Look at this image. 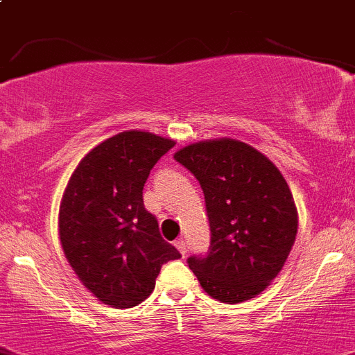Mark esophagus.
I'll list each match as a JSON object with an SVG mask.
<instances>
[{
  "instance_id": "obj_1",
  "label": "esophagus",
  "mask_w": 355,
  "mask_h": 355,
  "mask_svg": "<svg viewBox=\"0 0 355 355\" xmlns=\"http://www.w3.org/2000/svg\"><path fill=\"white\" fill-rule=\"evenodd\" d=\"M174 244H176V248L179 250V253H181L182 257H186V251H188V246H186L184 239H182V237H181V239H178Z\"/></svg>"
}]
</instances>
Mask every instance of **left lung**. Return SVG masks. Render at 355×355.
<instances>
[{
	"mask_svg": "<svg viewBox=\"0 0 355 355\" xmlns=\"http://www.w3.org/2000/svg\"><path fill=\"white\" fill-rule=\"evenodd\" d=\"M203 189L210 248L188 258L191 272L217 301H248L282 270L297 234V210L286 179L243 141H200L174 155Z\"/></svg>",
	"mask_w": 355,
	"mask_h": 355,
	"instance_id": "8db88e82",
	"label": "left lung"
}]
</instances>
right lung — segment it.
Returning <instances> with one entry per match:
<instances>
[{
	"label": "right lung",
	"instance_id": "obj_1",
	"mask_svg": "<svg viewBox=\"0 0 355 355\" xmlns=\"http://www.w3.org/2000/svg\"><path fill=\"white\" fill-rule=\"evenodd\" d=\"M173 147L147 131H124L92 148L69 178L61 246L83 286L112 308L145 301L164 263L181 258L144 205L148 174Z\"/></svg>",
	"mask_w": 355,
	"mask_h": 355
}]
</instances>
